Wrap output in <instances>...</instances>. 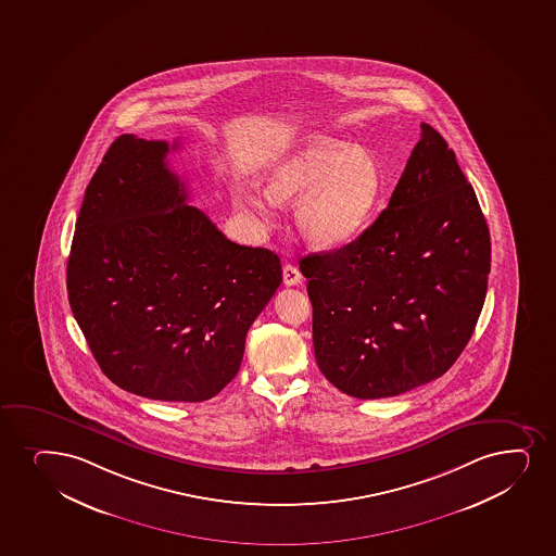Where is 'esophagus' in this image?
I'll list each match as a JSON object with an SVG mask.
<instances>
[{"instance_id": "esophagus-1", "label": "esophagus", "mask_w": 556, "mask_h": 556, "mask_svg": "<svg viewBox=\"0 0 556 556\" xmlns=\"http://www.w3.org/2000/svg\"><path fill=\"white\" fill-rule=\"evenodd\" d=\"M282 281H285L287 287H295V285H300V269L295 268L294 264H285V268H282Z\"/></svg>"}]
</instances>
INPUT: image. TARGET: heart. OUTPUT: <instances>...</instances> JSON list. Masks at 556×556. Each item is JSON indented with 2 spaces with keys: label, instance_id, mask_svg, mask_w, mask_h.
Segmentation results:
<instances>
[{
  "label": "heart",
  "instance_id": "heart-1",
  "mask_svg": "<svg viewBox=\"0 0 556 556\" xmlns=\"http://www.w3.org/2000/svg\"><path fill=\"white\" fill-rule=\"evenodd\" d=\"M256 184L235 188V203L262 229L275 225V204L295 203V227L316 249L344 245L365 229L378 208L383 180L368 152L340 139H308L275 157Z\"/></svg>",
  "mask_w": 556,
  "mask_h": 556
}]
</instances>
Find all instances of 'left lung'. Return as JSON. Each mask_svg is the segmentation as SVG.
I'll list each match as a JSON object with an SVG mask.
<instances>
[{
  "label": "left lung",
  "mask_w": 556,
  "mask_h": 556,
  "mask_svg": "<svg viewBox=\"0 0 556 556\" xmlns=\"http://www.w3.org/2000/svg\"><path fill=\"white\" fill-rule=\"evenodd\" d=\"M491 240L456 154L422 123L391 201L359 238L300 261L321 374L353 399L443 376L483 307Z\"/></svg>",
  "instance_id": "obj_1"
}]
</instances>
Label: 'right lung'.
<instances>
[{
    "mask_svg": "<svg viewBox=\"0 0 556 556\" xmlns=\"http://www.w3.org/2000/svg\"><path fill=\"white\" fill-rule=\"evenodd\" d=\"M169 151L167 141L134 134L113 141L79 210L66 290L115 386L203 402L240 370L249 327L281 285V261L230 242L186 204Z\"/></svg>",
    "mask_w": 556,
    "mask_h": 556,
    "instance_id": "right-lung-1",
    "label": "right lung"
}]
</instances>
